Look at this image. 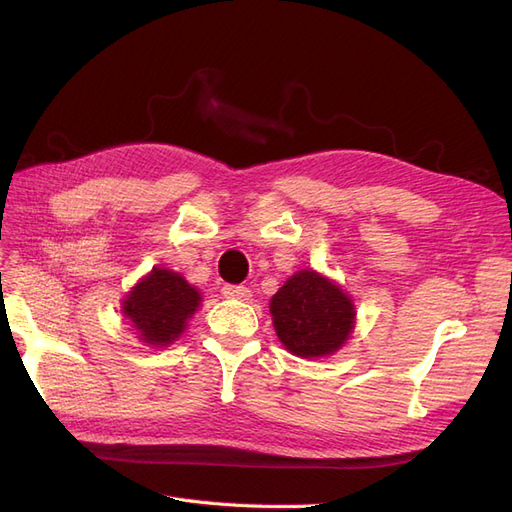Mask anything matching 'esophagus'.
Wrapping results in <instances>:
<instances>
[{"label": "esophagus", "mask_w": 512, "mask_h": 512, "mask_svg": "<svg viewBox=\"0 0 512 512\" xmlns=\"http://www.w3.org/2000/svg\"><path fill=\"white\" fill-rule=\"evenodd\" d=\"M222 294L226 299H237V301H250L252 299V290L245 286H235V284H226L222 288Z\"/></svg>", "instance_id": "34e87169"}]
</instances>
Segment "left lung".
Returning a JSON list of instances; mask_svg holds the SVG:
<instances>
[{"instance_id":"obj_1","label":"left lung","mask_w":512,"mask_h":512,"mask_svg":"<svg viewBox=\"0 0 512 512\" xmlns=\"http://www.w3.org/2000/svg\"><path fill=\"white\" fill-rule=\"evenodd\" d=\"M273 327L297 356H327L342 346L354 324V305L342 288L314 271H299L271 299Z\"/></svg>"}]
</instances>
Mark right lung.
Segmentation results:
<instances>
[{"label":"right lung","mask_w":512,"mask_h":512,"mask_svg":"<svg viewBox=\"0 0 512 512\" xmlns=\"http://www.w3.org/2000/svg\"><path fill=\"white\" fill-rule=\"evenodd\" d=\"M198 303V290L179 273L156 267L123 301V314L141 333L143 342L166 346L183 333L185 320L196 312Z\"/></svg>","instance_id":"1"}]
</instances>
